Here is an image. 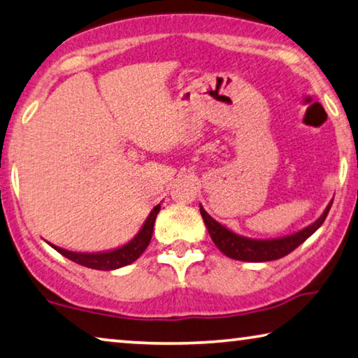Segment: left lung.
<instances>
[{
  "label": "left lung",
  "instance_id": "8db88e82",
  "mask_svg": "<svg viewBox=\"0 0 358 358\" xmlns=\"http://www.w3.org/2000/svg\"><path fill=\"white\" fill-rule=\"evenodd\" d=\"M333 201L328 203L325 212L320 215L319 220L314 223L306 226L304 229L294 232V234L279 237V239H250V237L236 234L226 226L220 224L217 220H213L201 206V215L206 223L208 234L212 237L215 245L223 252L226 257L239 261H250V263H263V261H272L283 258L285 255L292 253L294 248L310 237L314 232L320 228L325 221L328 212H330Z\"/></svg>",
  "mask_w": 358,
  "mask_h": 358
}]
</instances>
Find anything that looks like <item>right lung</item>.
Returning a JSON list of instances; mask_svg holds the SVG:
<instances>
[{
  "instance_id": "right-lung-1",
  "label": "right lung",
  "mask_w": 358,
  "mask_h": 358,
  "mask_svg": "<svg viewBox=\"0 0 358 358\" xmlns=\"http://www.w3.org/2000/svg\"><path fill=\"white\" fill-rule=\"evenodd\" d=\"M161 210V203L151 210L148 218L141 226V229L137 232V236L134 237L132 241H129L126 245L115 248V250L108 252H97V253H79V252H70L65 250V248H60L54 245V243H49L50 247L55 248L60 255H64L65 258L75 261L76 264L86 266L90 269L97 271H115L119 268H124L130 263H134L135 259L140 258V255L146 250V247L150 245V241L152 237V228H155V221Z\"/></svg>"
}]
</instances>
